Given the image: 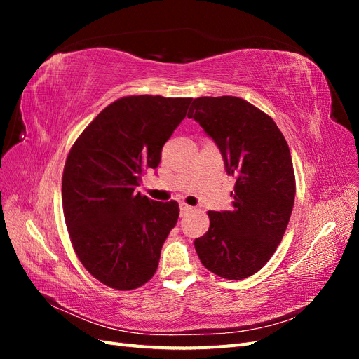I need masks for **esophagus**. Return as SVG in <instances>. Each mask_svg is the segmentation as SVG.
<instances>
[{
    "label": "esophagus",
    "instance_id": "34e87169",
    "mask_svg": "<svg viewBox=\"0 0 359 359\" xmlns=\"http://www.w3.org/2000/svg\"><path fill=\"white\" fill-rule=\"evenodd\" d=\"M193 208H191V206L190 205H187V203H181L180 205V212H181V217L182 215H186L187 212H190Z\"/></svg>",
    "mask_w": 359,
    "mask_h": 359
}]
</instances>
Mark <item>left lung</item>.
Segmentation results:
<instances>
[{
  "label": "left lung",
  "instance_id": "left-lung-1",
  "mask_svg": "<svg viewBox=\"0 0 359 359\" xmlns=\"http://www.w3.org/2000/svg\"><path fill=\"white\" fill-rule=\"evenodd\" d=\"M189 118L219 147L235 178L231 211H210V229L194 240L206 269L227 280L256 274L283 238L295 201L285 136L273 118L232 95L194 99Z\"/></svg>",
  "mask_w": 359,
  "mask_h": 359
}]
</instances>
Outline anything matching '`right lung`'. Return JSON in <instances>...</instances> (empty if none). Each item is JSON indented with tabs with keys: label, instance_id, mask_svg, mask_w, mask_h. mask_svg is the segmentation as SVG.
<instances>
[{
	"label": "right lung",
	"instance_id": "right-lung-1",
	"mask_svg": "<svg viewBox=\"0 0 359 359\" xmlns=\"http://www.w3.org/2000/svg\"><path fill=\"white\" fill-rule=\"evenodd\" d=\"M193 99L123 97L95 116L72 147L62 173V210L76 255L103 285L130 290L156 274L177 224L175 201L136 191L147 169L187 115Z\"/></svg>",
	"mask_w": 359,
	"mask_h": 359
}]
</instances>
